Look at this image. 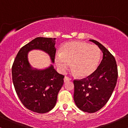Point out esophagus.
Returning a JSON list of instances; mask_svg holds the SVG:
<instances>
[{"mask_svg": "<svg viewBox=\"0 0 128 128\" xmlns=\"http://www.w3.org/2000/svg\"><path fill=\"white\" fill-rule=\"evenodd\" d=\"M69 80H71V79L67 77V76H65L64 78V82H67L69 81Z\"/></svg>", "mask_w": 128, "mask_h": 128, "instance_id": "obj_1", "label": "esophagus"}]
</instances>
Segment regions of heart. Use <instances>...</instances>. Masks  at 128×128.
I'll return each mask as SVG.
<instances>
[{
	"mask_svg": "<svg viewBox=\"0 0 128 128\" xmlns=\"http://www.w3.org/2000/svg\"><path fill=\"white\" fill-rule=\"evenodd\" d=\"M100 56V50L97 46L84 42H72L64 44L61 53L55 54V62L61 72H64L71 62L73 73L80 78H86L96 70Z\"/></svg>",
	"mask_w": 128,
	"mask_h": 128,
	"instance_id": "b5f03b06",
	"label": "heart"
}]
</instances>
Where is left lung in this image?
I'll list each match as a JSON object with an SVG mask.
<instances>
[{"mask_svg": "<svg viewBox=\"0 0 128 128\" xmlns=\"http://www.w3.org/2000/svg\"><path fill=\"white\" fill-rule=\"evenodd\" d=\"M99 48L103 59L95 72L81 80H74L73 99L76 106L84 112H95L106 104L117 83L118 71L114 57L102 44L90 40Z\"/></svg>", "mask_w": 128, "mask_h": 128, "instance_id": "1", "label": "left lung"}]
</instances>
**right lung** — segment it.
I'll use <instances>...</instances> for the list:
<instances>
[{
    "label": "right lung",
    "mask_w": 128,
    "mask_h": 128,
    "mask_svg": "<svg viewBox=\"0 0 128 128\" xmlns=\"http://www.w3.org/2000/svg\"><path fill=\"white\" fill-rule=\"evenodd\" d=\"M55 40L36 38L22 47L13 63L12 76L16 92L23 105L33 112L42 114L54 108L64 76L57 72L52 64L44 69L33 68L28 61V53L36 49L44 51L54 63Z\"/></svg>",
    "instance_id": "1"
}]
</instances>
